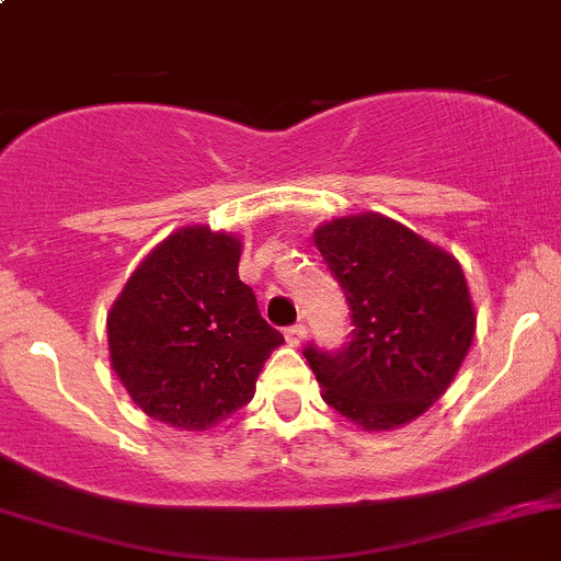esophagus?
Instances as JSON below:
<instances>
[{"label": "esophagus", "mask_w": 561, "mask_h": 561, "mask_svg": "<svg viewBox=\"0 0 561 561\" xmlns=\"http://www.w3.org/2000/svg\"><path fill=\"white\" fill-rule=\"evenodd\" d=\"M285 339L290 344H301L304 339H307V325H304V322H296V325H290L285 331Z\"/></svg>", "instance_id": "34e87169"}]
</instances>
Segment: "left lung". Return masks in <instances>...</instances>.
I'll use <instances>...</instances> for the list:
<instances>
[{
	"instance_id": "1",
	"label": "left lung",
	"mask_w": 561,
	"mask_h": 561,
	"mask_svg": "<svg viewBox=\"0 0 561 561\" xmlns=\"http://www.w3.org/2000/svg\"><path fill=\"white\" fill-rule=\"evenodd\" d=\"M322 263L344 290L350 342L307 344L328 407L366 432L404 426L454 382L474 336L461 265L380 214L314 230Z\"/></svg>"
}]
</instances>
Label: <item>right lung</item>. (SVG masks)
Instances as JSON below:
<instances>
[{
    "label": "right lung",
    "instance_id": "add662e5",
    "mask_svg": "<svg viewBox=\"0 0 561 561\" xmlns=\"http://www.w3.org/2000/svg\"><path fill=\"white\" fill-rule=\"evenodd\" d=\"M241 241L192 225L129 276L107 314L118 380L149 417L203 432L249 404L260 369L285 342L239 279Z\"/></svg>",
    "mask_w": 561,
    "mask_h": 561
}]
</instances>
